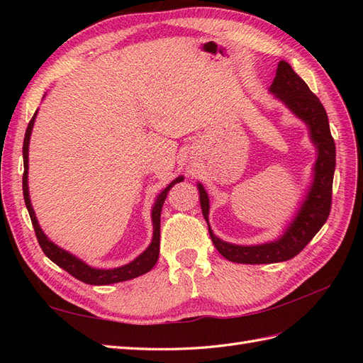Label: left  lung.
<instances>
[{
	"instance_id": "8db88e82",
	"label": "left lung",
	"mask_w": 363,
	"mask_h": 363,
	"mask_svg": "<svg viewBox=\"0 0 363 363\" xmlns=\"http://www.w3.org/2000/svg\"><path fill=\"white\" fill-rule=\"evenodd\" d=\"M269 91L276 94L309 127L311 138L318 148V159L313 168L315 179L298 215L295 216L284 235L274 242L252 247L233 245L216 238L208 227V233L216 250L227 260L235 263L259 265V263H276L295 257L320 232L332 208L336 148L324 106L301 77L296 75L291 65L284 60L279 63L276 79ZM199 191L203 216L208 224V196L201 184H199Z\"/></svg>"
}]
</instances>
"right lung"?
Wrapping results in <instances>:
<instances>
[{
  "label": "right lung",
  "mask_w": 363,
  "mask_h": 363,
  "mask_svg": "<svg viewBox=\"0 0 363 363\" xmlns=\"http://www.w3.org/2000/svg\"><path fill=\"white\" fill-rule=\"evenodd\" d=\"M36 115H38V111L30 119L28 127L26 130L24 145H23V156H24L23 191H24V200H26L27 211H28L30 218H31V224H33V228H35L38 242H39L42 251L45 252V256L48 259H51L54 263H56V265H59L60 268H63L65 271L69 272L72 277H75L77 280H80L83 283H87V284H111V283H118V281H125V280H131V279L142 276V274L148 272L152 267L156 265V262L159 259L162 206H163L164 200H167V195H168L169 189L172 188L175 183L183 182V177L175 179L171 184H168V188H164V191L157 196L155 207H152V212H151L152 228H155V232H152V233H155V235H152V240H151L150 247L144 252H142L139 257H136L133 262H130L128 265L119 267V268H115V269H95L89 265H86V263L82 262L80 259H77L75 256L69 255L68 251H65L60 247H57L56 244H52L51 240L45 235H43L42 228L39 227V223L36 219L35 211H33V207H31L30 196H28V183H27V177H28V144H30V135H31V130H33V124H35Z\"/></svg>",
  "instance_id": "add662e5"
}]
</instances>
